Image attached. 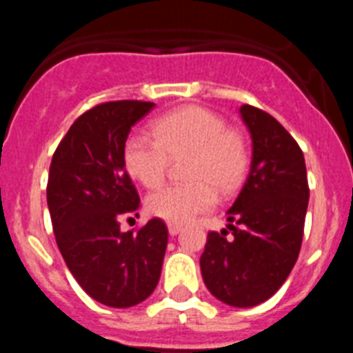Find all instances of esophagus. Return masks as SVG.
Here are the masks:
<instances>
[{
  "label": "esophagus",
  "mask_w": 353,
  "mask_h": 353,
  "mask_svg": "<svg viewBox=\"0 0 353 353\" xmlns=\"http://www.w3.org/2000/svg\"><path fill=\"white\" fill-rule=\"evenodd\" d=\"M180 230H182V226H180V224H176V223H170V224H168V232H170L171 236L179 235Z\"/></svg>",
  "instance_id": "esophagus-1"
}]
</instances>
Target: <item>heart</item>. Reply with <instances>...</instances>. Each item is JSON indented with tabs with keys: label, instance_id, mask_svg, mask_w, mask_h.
Masks as SVG:
<instances>
[{
	"label": "heart",
	"instance_id": "1",
	"mask_svg": "<svg viewBox=\"0 0 353 353\" xmlns=\"http://www.w3.org/2000/svg\"><path fill=\"white\" fill-rule=\"evenodd\" d=\"M183 162L189 182L170 183L146 198V210L170 223H185L214 205L215 192L230 194L244 182L251 146L240 130L228 127L221 114L187 105L154 121V136L132 132L123 143L127 173L145 187H157L171 159Z\"/></svg>",
	"mask_w": 353,
	"mask_h": 353
}]
</instances>
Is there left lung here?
<instances>
[{"instance_id": "obj_1", "label": "left lung", "mask_w": 353, "mask_h": 353, "mask_svg": "<svg viewBox=\"0 0 353 353\" xmlns=\"http://www.w3.org/2000/svg\"><path fill=\"white\" fill-rule=\"evenodd\" d=\"M252 139L249 176L228 210V230L208 232L199 258L210 293L252 307L281 288L297 261L310 187L304 154L288 130L254 105L240 108Z\"/></svg>"}]
</instances>
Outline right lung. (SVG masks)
Segmentation results:
<instances>
[{"instance_id":"add662e5","label":"right lung","mask_w":353,"mask_h":353,"mask_svg":"<svg viewBox=\"0 0 353 353\" xmlns=\"http://www.w3.org/2000/svg\"><path fill=\"white\" fill-rule=\"evenodd\" d=\"M154 102H102L81 114L49 168L48 207L61 256L81 288L109 307H130L152 295L161 277L168 228L155 217L136 232L139 194L123 164L130 127Z\"/></svg>"}]
</instances>
